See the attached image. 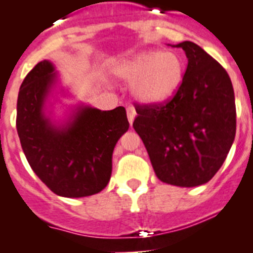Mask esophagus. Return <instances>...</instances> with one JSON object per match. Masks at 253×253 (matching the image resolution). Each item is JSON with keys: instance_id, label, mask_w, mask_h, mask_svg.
<instances>
[{"instance_id": "obj_1", "label": "esophagus", "mask_w": 253, "mask_h": 253, "mask_svg": "<svg viewBox=\"0 0 253 253\" xmlns=\"http://www.w3.org/2000/svg\"><path fill=\"white\" fill-rule=\"evenodd\" d=\"M126 114H128L129 123H130V125H133L134 119H135V116H137V113H135V110H134V107L131 106L126 107Z\"/></svg>"}]
</instances>
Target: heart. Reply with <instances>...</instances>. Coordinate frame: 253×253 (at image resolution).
I'll return each mask as SVG.
<instances>
[{
	"label": "heart",
	"instance_id": "obj_1",
	"mask_svg": "<svg viewBox=\"0 0 253 253\" xmlns=\"http://www.w3.org/2000/svg\"><path fill=\"white\" fill-rule=\"evenodd\" d=\"M116 77L133 84V95L144 105L169 100L181 86L184 62L173 51L144 50L124 58L114 68Z\"/></svg>",
	"mask_w": 253,
	"mask_h": 253
}]
</instances>
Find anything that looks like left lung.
I'll use <instances>...</instances> for the list:
<instances>
[{
	"mask_svg": "<svg viewBox=\"0 0 253 253\" xmlns=\"http://www.w3.org/2000/svg\"><path fill=\"white\" fill-rule=\"evenodd\" d=\"M172 46L187 58L182 84L167 104L137 106L133 128L162 182L195 187L213 178L233 144L234 91L227 71L198 44Z\"/></svg>",
	"mask_w": 253,
	"mask_h": 253,
	"instance_id": "obj_1",
	"label": "left lung"
}]
</instances>
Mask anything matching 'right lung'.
Masks as SVG:
<instances>
[{"label":"right lung","instance_id":"obj_1","mask_svg":"<svg viewBox=\"0 0 253 253\" xmlns=\"http://www.w3.org/2000/svg\"><path fill=\"white\" fill-rule=\"evenodd\" d=\"M64 97L72 95L55 66L42 60L20 87L17 134L30 167L53 193L91 196L109 184L114 148L129 122L123 106L101 111L84 102L67 105Z\"/></svg>","mask_w":253,"mask_h":253}]
</instances>
